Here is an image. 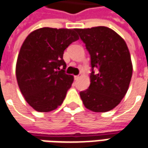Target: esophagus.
Returning a JSON list of instances; mask_svg holds the SVG:
<instances>
[{
  "instance_id": "34e87169",
  "label": "esophagus",
  "mask_w": 148,
  "mask_h": 148,
  "mask_svg": "<svg viewBox=\"0 0 148 148\" xmlns=\"http://www.w3.org/2000/svg\"><path fill=\"white\" fill-rule=\"evenodd\" d=\"M79 77H80V76H79V75H76V76H74V79H75V80H77Z\"/></svg>"
}]
</instances>
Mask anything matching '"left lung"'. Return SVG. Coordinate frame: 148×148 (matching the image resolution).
<instances>
[{
  "mask_svg": "<svg viewBox=\"0 0 148 148\" xmlns=\"http://www.w3.org/2000/svg\"><path fill=\"white\" fill-rule=\"evenodd\" d=\"M90 54V85L80 92L84 106L94 112H106L123 99L132 79V59L125 41L110 28L76 29ZM97 69L96 72L94 70Z\"/></svg>",
  "mask_w": 148,
  "mask_h": 148,
  "instance_id": "8db88e82",
  "label": "left lung"
}]
</instances>
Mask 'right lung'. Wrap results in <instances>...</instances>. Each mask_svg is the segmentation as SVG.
<instances>
[{
	"instance_id": "right-lung-1",
	"label": "right lung",
	"mask_w": 148,
	"mask_h": 148,
	"mask_svg": "<svg viewBox=\"0 0 148 148\" xmlns=\"http://www.w3.org/2000/svg\"><path fill=\"white\" fill-rule=\"evenodd\" d=\"M78 39L76 29L44 27L31 32L24 41L16 77L22 95L35 110L52 111L63 103L74 82V77L64 71V50Z\"/></svg>"
}]
</instances>
